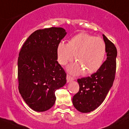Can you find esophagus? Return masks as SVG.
Masks as SVG:
<instances>
[{"instance_id":"1","label":"esophagus","mask_w":129,"mask_h":129,"mask_svg":"<svg viewBox=\"0 0 129 129\" xmlns=\"http://www.w3.org/2000/svg\"><path fill=\"white\" fill-rule=\"evenodd\" d=\"M73 80H74V78H73L72 76H70V75H69V74L67 75V82H70V81H73Z\"/></svg>"}]
</instances>
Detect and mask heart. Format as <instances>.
<instances>
[{
    "label": "heart",
    "mask_w": 129,
    "mask_h": 129,
    "mask_svg": "<svg viewBox=\"0 0 129 129\" xmlns=\"http://www.w3.org/2000/svg\"><path fill=\"white\" fill-rule=\"evenodd\" d=\"M106 53L104 41L99 37L80 33L69 40V43H60L57 49V60L61 65L75 60L76 63L69 67L72 73L77 75L94 73L101 67Z\"/></svg>",
    "instance_id": "obj_1"
}]
</instances>
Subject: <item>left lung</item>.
I'll return each mask as SVG.
<instances>
[{
	"label": "left lung",
	"instance_id": "obj_1",
	"mask_svg": "<svg viewBox=\"0 0 129 129\" xmlns=\"http://www.w3.org/2000/svg\"><path fill=\"white\" fill-rule=\"evenodd\" d=\"M107 60L95 73L77 80L80 89L73 96V106L79 111L89 113L98 108L112 87L116 70L117 49L104 35Z\"/></svg>",
	"mask_w": 129,
	"mask_h": 129
}]
</instances>
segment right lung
I'll use <instances>...</instances> for the list:
<instances>
[{"label": "right lung", "instance_id": "add662e5", "mask_svg": "<svg viewBox=\"0 0 129 129\" xmlns=\"http://www.w3.org/2000/svg\"><path fill=\"white\" fill-rule=\"evenodd\" d=\"M66 34L62 27L37 30L19 51L18 89L25 103L35 111L51 108L56 99L55 92L67 81V74L57 60L58 45Z\"/></svg>", "mask_w": 129, "mask_h": 129}]
</instances>
